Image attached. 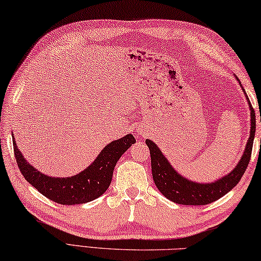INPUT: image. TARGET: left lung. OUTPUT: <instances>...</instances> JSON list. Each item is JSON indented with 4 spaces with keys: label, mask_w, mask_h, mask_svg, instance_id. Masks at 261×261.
<instances>
[{
    "label": "left lung",
    "mask_w": 261,
    "mask_h": 261,
    "mask_svg": "<svg viewBox=\"0 0 261 261\" xmlns=\"http://www.w3.org/2000/svg\"><path fill=\"white\" fill-rule=\"evenodd\" d=\"M237 81L241 84V81L238 79ZM243 92H244L246 97L251 113V129L249 140H247L244 152H243L241 160H239L237 165L231 170V172L219 178L215 181L196 182L181 176L171 165L168 159L161 151V149L157 147V144L152 142L151 140H146L147 146L149 150H150L151 172L153 181H155L157 189H159V191L166 199L179 204H186V206H203V204L212 203L222 198L228 192L231 191L239 182V180H241L247 165H249L255 133L254 110L252 108L244 89H243Z\"/></svg>",
    "instance_id": "left-lung-1"
}]
</instances>
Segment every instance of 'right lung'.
<instances>
[{"mask_svg": "<svg viewBox=\"0 0 261 261\" xmlns=\"http://www.w3.org/2000/svg\"><path fill=\"white\" fill-rule=\"evenodd\" d=\"M135 142L134 136L127 134L105 146L97 159L80 173L71 177H50L40 172L24 159L12 133L16 162L24 178L46 198L68 206L90 202L104 194L112 180L115 164Z\"/></svg>", "mask_w": 261, "mask_h": 261, "instance_id": "right-lung-1", "label": "right lung"}]
</instances>
